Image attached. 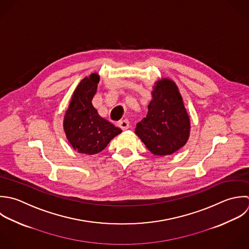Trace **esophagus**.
<instances>
[{
  "label": "esophagus",
  "mask_w": 249,
  "mask_h": 249,
  "mask_svg": "<svg viewBox=\"0 0 249 249\" xmlns=\"http://www.w3.org/2000/svg\"><path fill=\"white\" fill-rule=\"evenodd\" d=\"M118 126L122 129V130H127L130 126V123H129V120L128 119H124V120H121L118 122Z\"/></svg>",
  "instance_id": "1"
}]
</instances>
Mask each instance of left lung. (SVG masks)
Returning <instances> with one entry per match:
<instances>
[{"instance_id":"left-lung-1","label":"left lung","mask_w":249,"mask_h":249,"mask_svg":"<svg viewBox=\"0 0 249 249\" xmlns=\"http://www.w3.org/2000/svg\"><path fill=\"white\" fill-rule=\"evenodd\" d=\"M148 112L135 133L154 155H170L187 142L190 120L176 83L163 78L156 82Z\"/></svg>"}]
</instances>
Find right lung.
Masks as SVG:
<instances>
[{
    "instance_id": "obj_1",
    "label": "right lung",
    "mask_w": 249,
    "mask_h": 249,
    "mask_svg": "<svg viewBox=\"0 0 249 249\" xmlns=\"http://www.w3.org/2000/svg\"><path fill=\"white\" fill-rule=\"evenodd\" d=\"M99 80V75L92 73L80 81L64 119L65 133L73 149L89 155L104 150L122 132L102 118L92 105Z\"/></svg>"
}]
</instances>
